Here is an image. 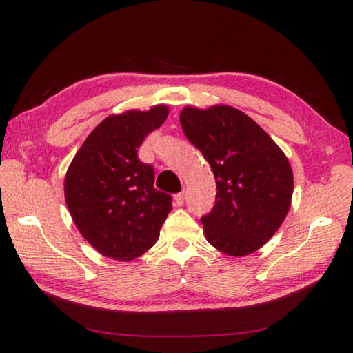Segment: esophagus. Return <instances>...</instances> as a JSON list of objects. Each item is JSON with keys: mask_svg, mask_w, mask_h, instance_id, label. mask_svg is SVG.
<instances>
[{"mask_svg": "<svg viewBox=\"0 0 353 353\" xmlns=\"http://www.w3.org/2000/svg\"><path fill=\"white\" fill-rule=\"evenodd\" d=\"M183 201H185L183 191H181V193H177V194L174 196V205H177V207H182V205H183Z\"/></svg>", "mask_w": 353, "mask_h": 353, "instance_id": "esophagus-1", "label": "esophagus"}]
</instances>
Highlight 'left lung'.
Instances as JSON below:
<instances>
[{
  "instance_id": "obj_1",
  "label": "left lung",
  "mask_w": 353,
  "mask_h": 353,
  "mask_svg": "<svg viewBox=\"0 0 353 353\" xmlns=\"http://www.w3.org/2000/svg\"><path fill=\"white\" fill-rule=\"evenodd\" d=\"M181 124L216 181L213 210L201 219L207 241L230 256L255 252L290 212L294 177L288 157L252 118L232 105H187Z\"/></svg>"
}]
</instances>
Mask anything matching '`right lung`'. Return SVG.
I'll use <instances>...</instances> for the list:
<instances>
[{
	"label": "right lung",
	"instance_id": "right-lung-1",
	"mask_svg": "<svg viewBox=\"0 0 353 353\" xmlns=\"http://www.w3.org/2000/svg\"><path fill=\"white\" fill-rule=\"evenodd\" d=\"M166 104L113 113L94 128L65 174V202L93 249L130 261L151 249L172 210L171 196L154 188V170L137 152L168 118Z\"/></svg>",
	"mask_w": 353,
	"mask_h": 353
}]
</instances>
